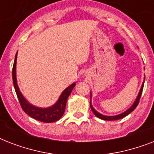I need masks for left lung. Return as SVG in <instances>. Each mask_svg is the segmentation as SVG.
<instances>
[{
  "label": "left lung",
  "instance_id": "left-lung-1",
  "mask_svg": "<svg viewBox=\"0 0 154 154\" xmlns=\"http://www.w3.org/2000/svg\"><path fill=\"white\" fill-rule=\"evenodd\" d=\"M143 87H144V82L142 83V85H141V89H140L138 95H137V97L136 100H135V101L134 102V104L132 105L131 107L129 108V109H128L126 111H125L124 112H122V113H121V114L116 115V116H105V115L101 114L100 112H97V110L95 109L94 107H93V105H92V104H91V97H92L91 93H90V108H91L92 111H93V112H94V114H95V116L98 117V118H100V119L105 120V121H115V120L122 119V118H123V117H126L127 115L129 114L130 112H133V111H134V110L136 109V107L137 106V105H138L139 101H140V98H141V94H142V90H143Z\"/></svg>",
  "mask_w": 154,
  "mask_h": 154
}]
</instances>
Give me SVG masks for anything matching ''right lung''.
Masks as SVG:
<instances>
[{
	"label": "right lung",
	"instance_id": "right-lung-1",
	"mask_svg": "<svg viewBox=\"0 0 154 154\" xmlns=\"http://www.w3.org/2000/svg\"><path fill=\"white\" fill-rule=\"evenodd\" d=\"M17 53H16L15 60L13 63V82L15 89L16 94L22 109L32 118L40 121V122H45V123H51V122H57L62 117L65 112V105L67 99L73 89L76 83H72L71 85L67 87L66 89L60 94V97L58 98L57 101L53 105L48 108H39L30 104L26 99L24 97L22 94L20 93L19 87L17 85V77H16V64H17Z\"/></svg>",
	"mask_w": 154,
	"mask_h": 154
}]
</instances>
